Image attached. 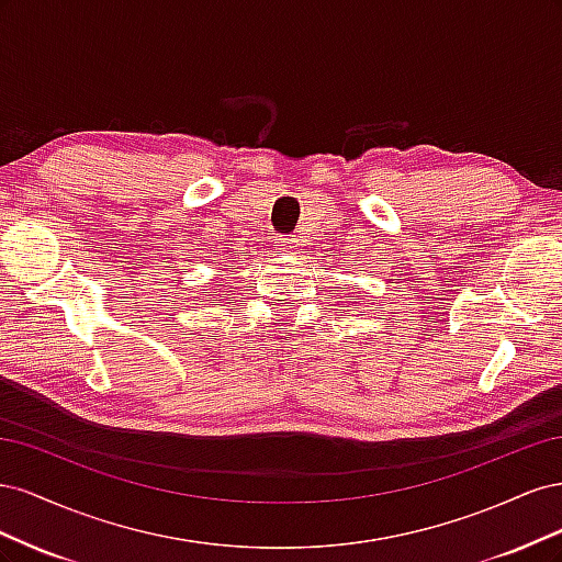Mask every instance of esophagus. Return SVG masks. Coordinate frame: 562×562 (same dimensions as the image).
<instances>
[{
  "label": "esophagus",
  "instance_id": "esophagus-1",
  "mask_svg": "<svg viewBox=\"0 0 562 562\" xmlns=\"http://www.w3.org/2000/svg\"><path fill=\"white\" fill-rule=\"evenodd\" d=\"M277 246H279V250H283V252H288V255H293L295 252V248H297V241L293 239V236H279L277 239Z\"/></svg>",
  "mask_w": 562,
  "mask_h": 562
}]
</instances>
